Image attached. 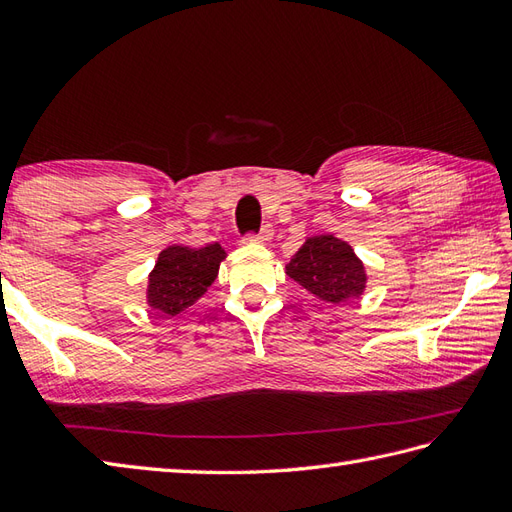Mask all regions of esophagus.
Returning <instances> with one entry per match:
<instances>
[{"instance_id": "1", "label": "esophagus", "mask_w": 512, "mask_h": 512, "mask_svg": "<svg viewBox=\"0 0 512 512\" xmlns=\"http://www.w3.org/2000/svg\"><path fill=\"white\" fill-rule=\"evenodd\" d=\"M270 237H273V226H270V224L262 226V231H259V233H250V235H248L250 242H257V244L270 242Z\"/></svg>"}]
</instances>
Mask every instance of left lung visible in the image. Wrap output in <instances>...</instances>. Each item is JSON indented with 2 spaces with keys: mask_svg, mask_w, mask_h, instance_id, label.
I'll use <instances>...</instances> for the list:
<instances>
[{
  "mask_svg": "<svg viewBox=\"0 0 512 512\" xmlns=\"http://www.w3.org/2000/svg\"><path fill=\"white\" fill-rule=\"evenodd\" d=\"M286 273L310 295L334 306L358 299L367 284L365 266L354 255V248L334 235L306 239L292 255Z\"/></svg>",
  "mask_w": 512,
  "mask_h": 512,
  "instance_id": "left-lung-1",
  "label": "left lung"
}]
</instances>
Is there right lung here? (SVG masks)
Segmentation results:
<instances>
[{
  "label": "right lung",
  "mask_w": 512,
  "mask_h": 512,
  "mask_svg": "<svg viewBox=\"0 0 512 512\" xmlns=\"http://www.w3.org/2000/svg\"><path fill=\"white\" fill-rule=\"evenodd\" d=\"M224 257L217 242L202 248L178 244L165 248L149 273L147 303L162 317H176L209 290Z\"/></svg>",
  "instance_id": "obj_1"
}]
</instances>
